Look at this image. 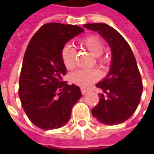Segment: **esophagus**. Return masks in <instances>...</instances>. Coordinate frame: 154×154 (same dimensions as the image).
Listing matches in <instances>:
<instances>
[{"label":"esophagus","mask_w":154,"mask_h":154,"mask_svg":"<svg viewBox=\"0 0 154 154\" xmlns=\"http://www.w3.org/2000/svg\"><path fill=\"white\" fill-rule=\"evenodd\" d=\"M81 91H82V93L84 95V94H86L87 92H88V90L85 89V88H81Z\"/></svg>","instance_id":"esophagus-1"}]
</instances>
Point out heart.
<instances>
[{
	"label": "heart",
	"instance_id": "heart-1",
	"mask_svg": "<svg viewBox=\"0 0 154 154\" xmlns=\"http://www.w3.org/2000/svg\"><path fill=\"white\" fill-rule=\"evenodd\" d=\"M80 44L87 48L95 57L98 63L105 65L108 63V57L102 55L104 50L103 42L98 36L88 35L80 41ZM61 57L64 67L67 69H72L75 67V50L71 45H65L61 51ZM100 78V71L97 68L80 69L70 75L71 82L79 87L87 88Z\"/></svg>",
	"mask_w": 154,
	"mask_h": 154
}]
</instances>
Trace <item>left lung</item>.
<instances>
[{"label":"left lung","instance_id":"8db88e82","mask_svg":"<svg viewBox=\"0 0 154 154\" xmlns=\"http://www.w3.org/2000/svg\"><path fill=\"white\" fill-rule=\"evenodd\" d=\"M84 27L98 32L112 52L109 73L97 84L103 93L99 94L100 100L91 113L105 125L121 124L135 111L142 95V78L134 55L127 41L110 25L97 23L84 25Z\"/></svg>","mask_w":154,"mask_h":154}]
</instances>
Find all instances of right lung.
Here are the masks:
<instances>
[{"label": "right lung", "mask_w": 154, "mask_h": 154, "mask_svg": "<svg viewBox=\"0 0 154 154\" xmlns=\"http://www.w3.org/2000/svg\"><path fill=\"white\" fill-rule=\"evenodd\" d=\"M84 29L72 25L48 23L39 28L25 53L19 81V97L35 125L57 129L70 119L72 109L82 97L80 87L68 85L61 51L67 41Z\"/></svg>", "instance_id": "add662e5"}]
</instances>
